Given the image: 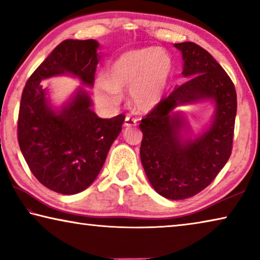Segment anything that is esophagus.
Returning <instances> with one entry per match:
<instances>
[{
    "instance_id": "esophagus-1",
    "label": "esophagus",
    "mask_w": 260,
    "mask_h": 260,
    "mask_svg": "<svg viewBox=\"0 0 260 260\" xmlns=\"http://www.w3.org/2000/svg\"><path fill=\"white\" fill-rule=\"evenodd\" d=\"M126 127H133V126H137V119L132 118L131 115H126L125 118V123H123Z\"/></svg>"
}]
</instances>
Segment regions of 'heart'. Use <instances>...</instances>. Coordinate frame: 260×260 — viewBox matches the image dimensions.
<instances>
[{
	"mask_svg": "<svg viewBox=\"0 0 260 260\" xmlns=\"http://www.w3.org/2000/svg\"><path fill=\"white\" fill-rule=\"evenodd\" d=\"M173 76V60L164 49H135L120 55L106 71V79L95 83V95L108 106H117L123 90H129L132 104L149 112L161 104Z\"/></svg>",
	"mask_w": 260,
	"mask_h": 260,
	"instance_id": "obj_1",
	"label": "heart"
}]
</instances>
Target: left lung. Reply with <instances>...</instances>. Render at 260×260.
I'll list each match as a JSON object with an SVG mask.
<instances>
[{
  "label": "left lung",
  "instance_id": "obj_1",
  "mask_svg": "<svg viewBox=\"0 0 260 260\" xmlns=\"http://www.w3.org/2000/svg\"><path fill=\"white\" fill-rule=\"evenodd\" d=\"M189 78L141 120L140 157L150 184L169 200H184L208 187L229 160L234 141L237 94L235 85L207 50L192 42L174 44ZM211 99L216 105L209 128L195 141H183L185 125L176 106Z\"/></svg>",
  "mask_w": 260,
  "mask_h": 260
}]
</instances>
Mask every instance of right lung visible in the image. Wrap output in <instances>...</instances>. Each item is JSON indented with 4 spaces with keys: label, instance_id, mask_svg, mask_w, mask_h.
Returning <instances> with one entry per match:
<instances>
[{
    "label": "right lung",
    "instance_id": "1",
    "mask_svg": "<svg viewBox=\"0 0 260 260\" xmlns=\"http://www.w3.org/2000/svg\"><path fill=\"white\" fill-rule=\"evenodd\" d=\"M98 46L94 40H65L58 44L30 76L19 104L17 139L23 156L44 187L63 195L83 191L96 179L125 115L99 118L83 88L61 111H53L42 80L71 73L92 86Z\"/></svg>",
    "mask_w": 260,
    "mask_h": 260
}]
</instances>
